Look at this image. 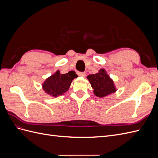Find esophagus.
<instances>
[{"mask_svg":"<svg viewBox=\"0 0 158 158\" xmlns=\"http://www.w3.org/2000/svg\"><path fill=\"white\" fill-rule=\"evenodd\" d=\"M78 74L79 76H83V77H84V76H85V73H84V72H79Z\"/></svg>","mask_w":158,"mask_h":158,"instance_id":"1","label":"esophagus"}]
</instances>
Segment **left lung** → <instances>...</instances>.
<instances>
[{"label": "left lung", "instance_id": "left-lung-1", "mask_svg": "<svg viewBox=\"0 0 158 158\" xmlns=\"http://www.w3.org/2000/svg\"><path fill=\"white\" fill-rule=\"evenodd\" d=\"M87 78L94 89V94L98 97L103 98L116 91L113 80L104 69H101L97 74L89 75Z\"/></svg>", "mask_w": 158, "mask_h": 158}]
</instances>
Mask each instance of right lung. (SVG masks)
Here are the masks:
<instances>
[{
    "label": "right lung",
    "instance_id": "1",
    "mask_svg": "<svg viewBox=\"0 0 158 158\" xmlns=\"http://www.w3.org/2000/svg\"><path fill=\"white\" fill-rule=\"evenodd\" d=\"M77 77L78 75L74 71H70L66 74H61L58 70L45 80L43 84V88L47 94L52 96L63 95L69 89L72 81Z\"/></svg>",
    "mask_w": 158,
    "mask_h": 158
}]
</instances>
